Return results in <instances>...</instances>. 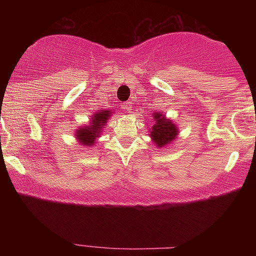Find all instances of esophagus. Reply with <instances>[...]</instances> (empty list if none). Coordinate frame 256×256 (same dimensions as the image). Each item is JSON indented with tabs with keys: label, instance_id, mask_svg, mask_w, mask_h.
Listing matches in <instances>:
<instances>
[{
	"label": "esophagus",
	"instance_id": "obj_1",
	"mask_svg": "<svg viewBox=\"0 0 256 256\" xmlns=\"http://www.w3.org/2000/svg\"><path fill=\"white\" fill-rule=\"evenodd\" d=\"M124 107H125V110L128 112V113H131L132 108H134V107H132V102H130V101H128V102H125V104H124Z\"/></svg>",
	"mask_w": 256,
	"mask_h": 256
}]
</instances>
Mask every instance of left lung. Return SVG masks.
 Returning a JSON list of instances; mask_svg holds the SVG:
<instances>
[{"label":"left lung","instance_id":"left-lung-1","mask_svg":"<svg viewBox=\"0 0 256 256\" xmlns=\"http://www.w3.org/2000/svg\"><path fill=\"white\" fill-rule=\"evenodd\" d=\"M152 120L154 124L149 130V134L155 146L158 148H166L171 146L178 138L179 128L172 119H167L165 114L161 112H152Z\"/></svg>","mask_w":256,"mask_h":256}]
</instances>
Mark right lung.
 Here are the masks:
<instances>
[{"instance_id":"add662e5","label":"right lung","mask_w":256,"mask_h":256,"mask_svg":"<svg viewBox=\"0 0 256 256\" xmlns=\"http://www.w3.org/2000/svg\"><path fill=\"white\" fill-rule=\"evenodd\" d=\"M112 113H114V112L110 110H98L90 116L89 125L79 126L74 132L76 140H78L79 144L90 146V148L96 146V140L102 134V130H104V125L107 124V120L110 119Z\"/></svg>"}]
</instances>
